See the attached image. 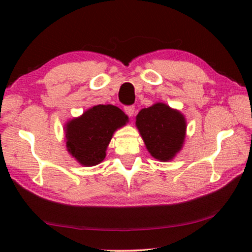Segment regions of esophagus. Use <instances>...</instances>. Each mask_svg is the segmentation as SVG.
<instances>
[{
	"label": "esophagus",
	"instance_id": "obj_1",
	"mask_svg": "<svg viewBox=\"0 0 252 252\" xmlns=\"http://www.w3.org/2000/svg\"><path fill=\"white\" fill-rule=\"evenodd\" d=\"M124 110H125V112L128 115L129 117H132L134 115V111H135V108H134V105H127L124 108Z\"/></svg>",
	"mask_w": 252,
	"mask_h": 252
}]
</instances>
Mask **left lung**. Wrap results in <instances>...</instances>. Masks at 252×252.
I'll return each mask as SVG.
<instances>
[{"instance_id":"8db88e82","label":"left lung","mask_w":252,"mask_h":252,"mask_svg":"<svg viewBox=\"0 0 252 252\" xmlns=\"http://www.w3.org/2000/svg\"><path fill=\"white\" fill-rule=\"evenodd\" d=\"M136 126L151 156L160 161L172 159L184 144L185 117L163 103L141 110Z\"/></svg>"}]
</instances>
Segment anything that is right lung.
<instances>
[{
    "label": "right lung",
    "mask_w": 252,
    "mask_h": 252,
    "mask_svg": "<svg viewBox=\"0 0 252 252\" xmlns=\"http://www.w3.org/2000/svg\"><path fill=\"white\" fill-rule=\"evenodd\" d=\"M126 122L127 116L115 105L93 106L66 125L68 153L85 166L99 164L105 158L113 132Z\"/></svg>",
    "instance_id": "1"
}]
</instances>
